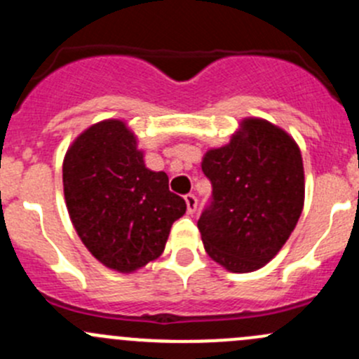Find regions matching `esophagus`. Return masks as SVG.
Wrapping results in <instances>:
<instances>
[{"mask_svg":"<svg viewBox=\"0 0 359 359\" xmlns=\"http://www.w3.org/2000/svg\"><path fill=\"white\" fill-rule=\"evenodd\" d=\"M186 205H187V212L194 213L196 212V206H198V200L194 194H187L186 196Z\"/></svg>","mask_w":359,"mask_h":359,"instance_id":"esophagus-1","label":"esophagus"}]
</instances>
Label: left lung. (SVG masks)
I'll return each mask as SVG.
<instances>
[{"label": "left lung", "mask_w": 359, "mask_h": 359, "mask_svg": "<svg viewBox=\"0 0 359 359\" xmlns=\"http://www.w3.org/2000/svg\"><path fill=\"white\" fill-rule=\"evenodd\" d=\"M201 170L212 201L198 220L206 253L231 273H252L287 243L304 206V165L295 140L247 118L231 142L210 149Z\"/></svg>", "instance_id": "1"}]
</instances>
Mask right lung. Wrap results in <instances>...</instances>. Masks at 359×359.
<instances>
[{"label": "right lung", "mask_w": 359, "mask_h": 359, "mask_svg": "<svg viewBox=\"0 0 359 359\" xmlns=\"http://www.w3.org/2000/svg\"><path fill=\"white\" fill-rule=\"evenodd\" d=\"M64 196L83 245L99 262L133 273L165 250L186 201L168 189V175L144 165L137 137L121 119L86 128L67 149Z\"/></svg>", "instance_id": "right-lung-1"}]
</instances>
